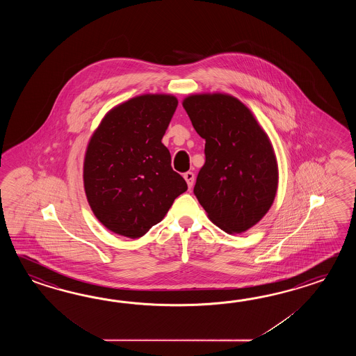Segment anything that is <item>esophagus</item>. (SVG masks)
<instances>
[{
    "label": "esophagus",
    "mask_w": 356,
    "mask_h": 356,
    "mask_svg": "<svg viewBox=\"0 0 356 356\" xmlns=\"http://www.w3.org/2000/svg\"><path fill=\"white\" fill-rule=\"evenodd\" d=\"M183 178H184L186 181H187L188 188H191V187L193 186V181H195V175H193L192 172H187V173H184V175H183Z\"/></svg>",
    "instance_id": "34e87169"
}]
</instances>
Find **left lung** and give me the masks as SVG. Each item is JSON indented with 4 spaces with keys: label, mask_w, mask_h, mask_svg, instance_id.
I'll use <instances>...</instances> for the list:
<instances>
[{
    "label": "left lung",
    "mask_w": 356,
    "mask_h": 356,
    "mask_svg": "<svg viewBox=\"0 0 356 356\" xmlns=\"http://www.w3.org/2000/svg\"><path fill=\"white\" fill-rule=\"evenodd\" d=\"M181 106L206 141V161L193 189L198 202L227 234L247 232L268 212L277 192L270 137L250 108L230 94H191Z\"/></svg>",
    "instance_id": "8db88e82"
}]
</instances>
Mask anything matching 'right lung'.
<instances>
[{"label":"right lung","instance_id":"right-lung-1","mask_svg":"<svg viewBox=\"0 0 356 356\" xmlns=\"http://www.w3.org/2000/svg\"><path fill=\"white\" fill-rule=\"evenodd\" d=\"M178 106L172 94H143L106 112L83 158V188L95 218L114 234L141 238L187 183L161 138Z\"/></svg>","mask_w":356,"mask_h":356}]
</instances>
